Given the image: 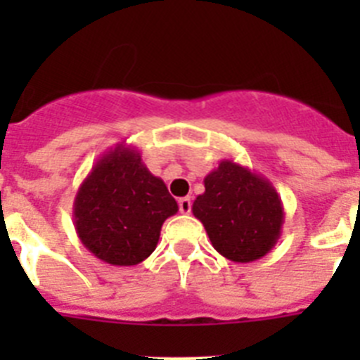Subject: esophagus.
<instances>
[{
  "label": "esophagus",
  "instance_id": "1",
  "mask_svg": "<svg viewBox=\"0 0 360 360\" xmlns=\"http://www.w3.org/2000/svg\"><path fill=\"white\" fill-rule=\"evenodd\" d=\"M191 205H193V202H191V198H180L178 200V207H180V212H184V214H189L191 212Z\"/></svg>",
  "mask_w": 360,
  "mask_h": 360
}]
</instances>
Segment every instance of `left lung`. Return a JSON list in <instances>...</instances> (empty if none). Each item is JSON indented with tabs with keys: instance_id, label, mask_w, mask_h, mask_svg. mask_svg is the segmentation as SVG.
I'll list each match as a JSON object with an SVG mask.
<instances>
[{
	"instance_id": "left-lung-1",
	"label": "left lung",
	"mask_w": 360,
	"mask_h": 360,
	"mask_svg": "<svg viewBox=\"0 0 360 360\" xmlns=\"http://www.w3.org/2000/svg\"><path fill=\"white\" fill-rule=\"evenodd\" d=\"M203 186L205 193L196 196L191 211L221 256L250 263L274 249L285 209L269 178L224 158L203 178Z\"/></svg>"
}]
</instances>
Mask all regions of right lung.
Masks as SVG:
<instances>
[{"instance_id": "obj_1", "label": "right lung", "mask_w": 360, "mask_h": 360, "mask_svg": "<svg viewBox=\"0 0 360 360\" xmlns=\"http://www.w3.org/2000/svg\"><path fill=\"white\" fill-rule=\"evenodd\" d=\"M178 203L135 146L120 142L94 164L73 200V225L86 249L115 266L139 265L157 249Z\"/></svg>"}]
</instances>
